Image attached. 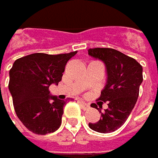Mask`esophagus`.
<instances>
[{
    "label": "esophagus",
    "instance_id": "esophagus-1",
    "mask_svg": "<svg viewBox=\"0 0 158 158\" xmlns=\"http://www.w3.org/2000/svg\"><path fill=\"white\" fill-rule=\"evenodd\" d=\"M79 103H80V105L82 106V108H83V110H89L90 106H89V104H88V103H86V102H83V101H79Z\"/></svg>",
    "mask_w": 158,
    "mask_h": 158
}]
</instances>
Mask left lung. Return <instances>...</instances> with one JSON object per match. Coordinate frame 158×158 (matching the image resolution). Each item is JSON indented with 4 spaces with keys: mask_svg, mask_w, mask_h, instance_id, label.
I'll return each mask as SVG.
<instances>
[{
    "mask_svg": "<svg viewBox=\"0 0 158 158\" xmlns=\"http://www.w3.org/2000/svg\"><path fill=\"white\" fill-rule=\"evenodd\" d=\"M88 55L105 64L107 80L99 101L108 102V109L103 112L102 107L96 108L101 118L89 123V127L100 133L113 132L125 123L137 102L143 69L134 58L112 48H90Z\"/></svg>",
    "mask_w": 158,
    "mask_h": 158,
    "instance_id": "1",
    "label": "left lung"
}]
</instances>
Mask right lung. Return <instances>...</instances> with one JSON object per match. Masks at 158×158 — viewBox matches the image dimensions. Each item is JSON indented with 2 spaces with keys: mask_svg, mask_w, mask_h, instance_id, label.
I'll return each mask as SVG.
<instances>
[{
  "mask_svg": "<svg viewBox=\"0 0 158 158\" xmlns=\"http://www.w3.org/2000/svg\"><path fill=\"white\" fill-rule=\"evenodd\" d=\"M76 53L31 54L17 59L10 70L9 90L15 112L33 133L46 135L59 129L66 102L51 95L48 88L58 85L66 63Z\"/></svg>",
  "mask_w": 158,
  "mask_h": 158,
  "instance_id": "right-lung-1",
  "label": "right lung"
}]
</instances>
